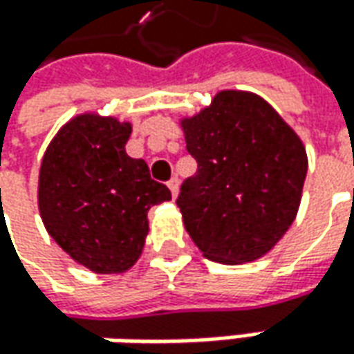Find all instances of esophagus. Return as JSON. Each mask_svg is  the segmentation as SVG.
<instances>
[{"label": "esophagus", "instance_id": "esophagus-1", "mask_svg": "<svg viewBox=\"0 0 354 354\" xmlns=\"http://www.w3.org/2000/svg\"><path fill=\"white\" fill-rule=\"evenodd\" d=\"M168 188H170V192H172V198H176L178 189H180V182H178V178H172V180L168 182Z\"/></svg>", "mask_w": 354, "mask_h": 354}]
</instances>
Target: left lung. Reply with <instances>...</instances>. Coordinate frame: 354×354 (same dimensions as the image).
I'll use <instances>...</instances> for the list:
<instances>
[{
  "label": "left lung",
  "mask_w": 354,
  "mask_h": 354,
  "mask_svg": "<svg viewBox=\"0 0 354 354\" xmlns=\"http://www.w3.org/2000/svg\"><path fill=\"white\" fill-rule=\"evenodd\" d=\"M180 127L198 162L176 201L192 241L221 264L262 259L298 215L308 174L299 135L264 97L243 90L217 92Z\"/></svg>",
  "instance_id": "obj_1"
}]
</instances>
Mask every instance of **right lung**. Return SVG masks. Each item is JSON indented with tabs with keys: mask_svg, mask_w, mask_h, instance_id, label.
Here are the masks:
<instances>
[{
	"mask_svg": "<svg viewBox=\"0 0 354 354\" xmlns=\"http://www.w3.org/2000/svg\"><path fill=\"white\" fill-rule=\"evenodd\" d=\"M131 123L86 111L58 129L39 170V214L72 261L121 274L139 261L149 209L172 200L149 166L125 153Z\"/></svg>",
	"mask_w": 354,
	"mask_h": 354,
	"instance_id": "right-lung-1",
	"label": "right lung"
}]
</instances>
